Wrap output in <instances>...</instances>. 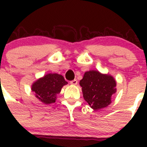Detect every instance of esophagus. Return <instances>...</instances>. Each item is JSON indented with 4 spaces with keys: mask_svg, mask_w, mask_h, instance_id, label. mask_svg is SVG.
I'll list each match as a JSON object with an SVG mask.
<instances>
[{
    "mask_svg": "<svg viewBox=\"0 0 147 147\" xmlns=\"http://www.w3.org/2000/svg\"><path fill=\"white\" fill-rule=\"evenodd\" d=\"M70 84H72V85H76L77 84H78V80H73L70 81Z\"/></svg>",
    "mask_w": 147,
    "mask_h": 147,
    "instance_id": "1",
    "label": "esophagus"
}]
</instances>
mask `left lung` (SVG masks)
Returning a JSON list of instances; mask_svg holds the SVG:
<instances>
[{
	"label": "left lung",
	"mask_w": 147,
	"mask_h": 147,
	"mask_svg": "<svg viewBox=\"0 0 147 147\" xmlns=\"http://www.w3.org/2000/svg\"><path fill=\"white\" fill-rule=\"evenodd\" d=\"M80 84L84 100L94 110L110 105L112 94L117 91V83L113 77L97 70L86 72Z\"/></svg>",
	"instance_id": "left-lung-1"
}]
</instances>
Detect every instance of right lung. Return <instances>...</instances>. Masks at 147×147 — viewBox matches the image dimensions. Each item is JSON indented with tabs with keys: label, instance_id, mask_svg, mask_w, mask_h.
I'll use <instances>...</instances> for the list:
<instances>
[{
	"label": "right lung",
	"instance_id": "obj_1",
	"mask_svg": "<svg viewBox=\"0 0 147 147\" xmlns=\"http://www.w3.org/2000/svg\"><path fill=\"white\" fill-rule=\"evenodd\" d=\"M67 84V82L65 80L63 75L50 73L35 81L32 84L31 90L40 101L47 105L55 102L57 94Z\"/></svg>",
	"mask_w": 147,
	"mask_h": 147
}]
</instances>
